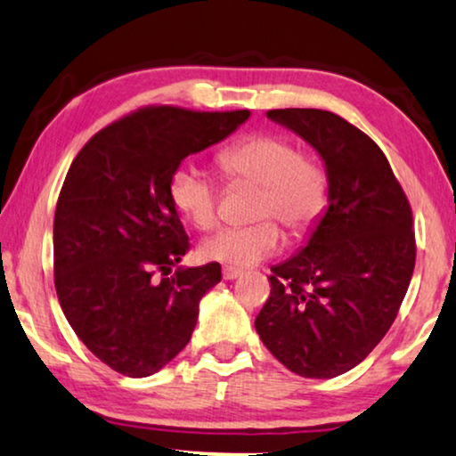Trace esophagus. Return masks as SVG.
<instances>
[{
	"label": "esophagus",
	"instance_id": "1",
	"mask_svg": "<svg viewBox=\"0 0 456 456\" xmlns=\"http://www.w3.org/2000/svg\"><path fill=\"white\" fill-rule=\"evenodd\" d=\"M222 275H224V280H236V277H240V272L234 267H224Z\"/></svg>",
	"mask_w": 456,
	"mask_h": 456
}]
</instances>
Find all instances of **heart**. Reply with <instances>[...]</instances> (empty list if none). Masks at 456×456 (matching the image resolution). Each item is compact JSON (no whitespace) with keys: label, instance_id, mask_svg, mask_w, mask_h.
<instances>
[{"label":"heart","instance_id":"heart-1","mask_svg":"<svg viewBox=\"0 0 456 456\" xmlns=\"http://www.w3.org/2000/svg\"><path fill=\"white\" fill-rule=\"evenodd\" d=\"M217 162L232 181L261 187L256 217H277L292 232H305L327 206V175L281 135H250L224 148ZM175 208L200 230L217 224V187L193 164H183L170 179ZM283 236L273 220L253 226L224 228L201 247L209 261L234 267L255 265L281 247Z\"/></svg>","mask_w":456,"mask_h":456}]
</instances>
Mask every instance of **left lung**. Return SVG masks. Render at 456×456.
Masks as SVG:
<instances>
[{"label": "left lung", "instance_id": "8db88e82", "mask_svg": "<svg viewBox=\"0 0 456 456\" xmlns=\"http://www.w3.org/2000/svg\"><path fill=\"white\" fill-rule=\"evenodd\" d=\"M267 118L319 154L327 206L305 247L272 267L255 329L288 370L333 379L358 366L399 313L415 267L411 208L382 150L346 118L321 109Z\"/></svg>", "mask_w": 456, "mask_h": 456}]
</instances>
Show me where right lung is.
Masks as SVG:
<instances>
[{
	"label": "right lung",
	"instance_id": "right-lung-1",
	"mask_svg": "<svg viewBox=\"0 0 456 456\" xmlns=\"http://www.w3.org/2000/svg\"><path fill=\"white\" fill-rule=\"evenodd\" d=\"M248 117L143 109L98 131L71 162L53 224L57 298L77 338L113 370L156 374L193 335L222 267L168 275L189 250L170 179L189 154L226 140Z\"/></svg>",
	"mask_w": 456,
	"mask_h": 456
}]
</instances>
